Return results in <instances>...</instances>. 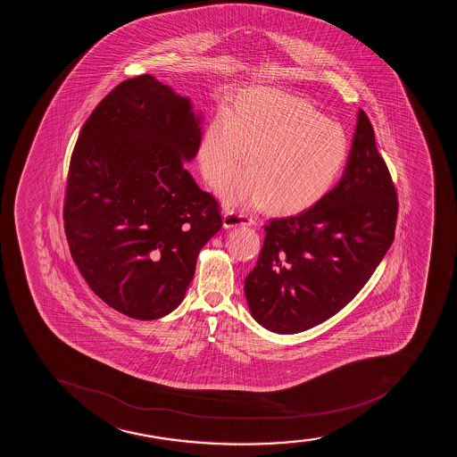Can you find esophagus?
<instances>
[{"label":"esophagus","mask_w":457,"mask_h":457,"mask_svg":"<svg viewBox=\"0 0 457 457\" xmlns=\"http://www.w3.org/2000/svg\"><path fill=\"white\" fill-rule=\"evenodd\" d=\"M222 224H224V228H233V227L239 226H254L256 220L253 216L245 215V213L226 212L224 218H222Z\"/></svg>","instance_id":"obj_1"}]
</instances>
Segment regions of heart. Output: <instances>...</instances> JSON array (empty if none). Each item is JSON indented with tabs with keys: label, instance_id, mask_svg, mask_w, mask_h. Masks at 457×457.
I'll return each instance as SVG.
<instances>
[{
	"label": "heart",
	"instance_id": "heart-1",
	"mask_svg": "<svg viewBox=\"0 0 457 457\" xmlns=\"http://www.w3.org/2000/svg\"><path fill=\"white\" fill-rule=\"evenodd\" d=\"M345 128L297 96L253 88L220 110L203 129L196 158L212 186L248 168L220 196L228 207L259 209L273 204L280 213L308 209L337 183L349 157Z\"/></svg>",
	"mask_w": 457,
	"mask_h": 457
}]
</instances>
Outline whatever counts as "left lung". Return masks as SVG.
Returning <instances> with one entry per match:
<instances>
[{"label": "left lung", "mask_w": 457, "mask_h": 457, "mask_svg": "<svg viewBox=\"0 0 457 457\" xmlns=\"http://www.w3.org/2000/svg\"><path fill=\"white\" fill-rule=\"evenodd\" d=\"M398 200L364 111H358L346 168L310 209L265 226L256 267L245 278L252 317L276 334H297L343 310L386 256Z\"/></svg>", "instance_id": "8db88e82"}]
</instances>
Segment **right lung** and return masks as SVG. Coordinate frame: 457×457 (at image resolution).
I'll list each match as a JSON object with an SVG mask.
<instances>
[{
    "instance_id": "obj_1",
    "label": "right lung",
    "mask_w": 457,
    "mask_h": 457,
    "mask_svg": "<svg viewBox=\"0 0 457 457\" xmlns=\"http://www.w3.org/2000/svg\"><path fill=\"white\" fill-rule=\"evenodd\" d=\"M203 116L151 74L125 80L96 106L70 162L65 235L82 278L137 320L172 312L196 257L220 231V205L198 187Z\"/></svg>"
}]
</instances>
